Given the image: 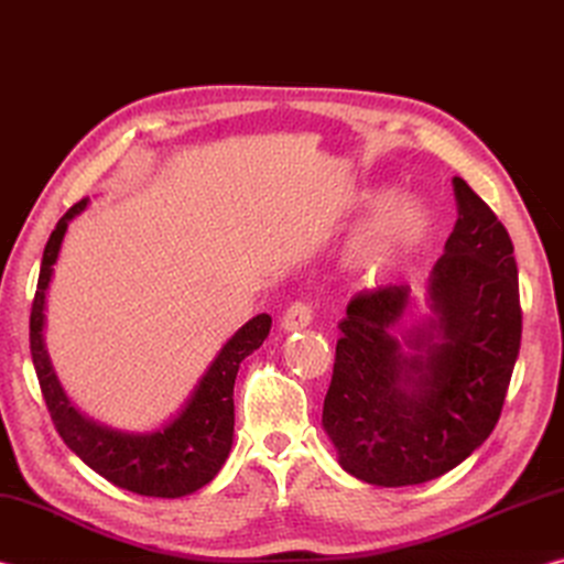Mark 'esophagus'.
I'll return each mask as SVG.
<instances>
[{
    "label": "esophagus",
    "mask_w": 564,
    "mask_h": 564,
    "mask_svg": "<svg viewBox=\"0 0 564 564\" xmlns=\"http://www.w3.org/2000/svg\"><path fill=\"white\" fill-rule=\"evenodd\" d=\"M311 321H313V311H311V305L299 301V303H293L291 308L283 313L281 328H283L285 333L303 330V328H308V326H311Z\"/></svg>",
    "instance_id": "obj_1"
}]
</instances>
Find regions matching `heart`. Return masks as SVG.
<instances>
[{"label":"heart","mask_w":564,"mask_h":564,"mask_svg":"<svg viewBox=\"0 0 564 564\" xmlns=\"http://www.w3.org/2000/svg\"><path fill=\"white\" fill-rule=\"evenodd\" d=\"M360 212H378L352 238L350 256L362 273L383 275L405 265L431 234V212L415 196H393L370 191L358 202Z\"/></svg>","instance_id":"1"}]
</instances>
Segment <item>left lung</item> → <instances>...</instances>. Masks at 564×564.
I'll return each mask as SVG.
<instances>
[{
    "label": "left lung",
    "instance_id": "8db88e82",
    "mask_svg": "<svg viewBox=\"0 0 564 564\" xmlns=\"http://www.w3.org/2000/svg\"><path fill=\"white\" fill-rule=\"evenodd\" d=\"M453 186L460 216L425 316L408 283H390L352 295L338 323L323 431L343 470L380 488L435 480L488 441L520 352L510 234L463 178Z\"/></svg>",
    "mask_w": 564,
    "mask_h": 564
}]
</instances>
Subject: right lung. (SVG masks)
I'll return each instance as SVG.
<instances>
[{
	"label": "right lung",
	"mask_w": 564,
	"mask_h": 564,
	"mask_svg": "<svg viewBox=\"0 0 564 564\" xmlns=\"http://www.w3.org/2000/svg\"><path fill=\"white\" fill-rule=\"evenodd\" d=\"M89 198H82L66 212L46 241L40 283L30 318L32 362L50 408L56 433L66 447L109 482L147 498H184L202 490L221 470L234 445V383L241 362L263 346L271 330L269 313H259L228 338L204 376L174 415L154 431H117L84 415L54 373L46 350V295L54 279V263L69 224L87 212Z\"/></svg>",
	"instance_id": "add662e5"
}]
</instances>
